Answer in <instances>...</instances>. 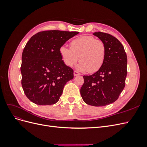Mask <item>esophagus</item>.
Masks as SVG:
<instances>
[{"label": "esophagus", "instance_id": "esophagus-1", "mask_svg": "<svg viewBox=\"0 0 147 147\" xmlns=\"http://www.w3.org/2000/svg\"><path fill=\"white\" fill-rule=\"evenodd\" d=\"M74 76L75 77V76H77V75H80V74L78 72H77V71L75 70L74 72Z\"/></svg>", "mask_w": 147, "mask_h": 147}]
</instances>
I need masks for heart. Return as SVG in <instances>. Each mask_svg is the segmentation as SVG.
<instances>
[{"label": "heart", "instance_id": "heart-1", "mask_svg": "<svg viewBox=\"0 0 147 147\" xmlns=\"http://www.w3.org/2000/svg\"><path fill=\"white\" fill-rule=\"evenodd\" d=\"M70 48L62 46L60 56L64 64L72 67L80 60L77 67L80 72H95L104 63L106 47L104 42L90 35H84L75 38L70 43Z\"/></svg>", "mask_w": 147, "mask_h": 147}]
</instances>
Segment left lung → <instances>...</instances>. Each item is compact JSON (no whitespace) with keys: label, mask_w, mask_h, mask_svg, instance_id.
<instances>
[{"label":"left lung","mask_w":147,"mask_h":147,"mask_svg":"<svg viewBox=\"0 0 147 147\" xmlns=\"http://www.w3.org/2000/svg\"><path fill=\"white\" fill-rule=\"evenodd\" d=\"M93 35L105 43V57L96 73L84 75L80 94L86 104L101 107L116 101L125 86L127 56L121 42L112 35L102 32Z\"/></svg>","instance_id":"8db88e82"}]
</instances>
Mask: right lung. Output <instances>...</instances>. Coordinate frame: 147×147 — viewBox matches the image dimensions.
<instances>
[{"mask_svg":"<svg viewBox=\"0 0 147 147\" xmlns=\"http://www.w3.org/2000/svg\"><path fill=\"white\" fill-rule=\"evenodd\" d=\"M78 32L46 30L30 38L22 54L21 84L24 94L40 105L56 104L74 70L63 63L59 48Z\"/></svg>","mask_w":147,"mask_h":147,"instance_id":"obj_1","label":"right lung"}]
</instances>
